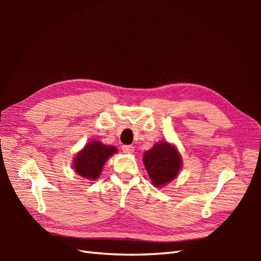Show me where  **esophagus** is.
I'll list each match as a JSON object with an SVG mask.
<instances>
[{"instance_id":"obj_1","label":"esophagus","mask_w":261,"mask_h":261,"mask_svg":"<svg viewBox=\"0 0 261 261\" xmlns=\"http://www.w3.org/2000/svg\"><path fill=\"white\" fill-rule=\"evenodd\" d=\"M122 150L124 153H132L135 151V148L132 146H122Z\"/></svg>"}]
</instances>
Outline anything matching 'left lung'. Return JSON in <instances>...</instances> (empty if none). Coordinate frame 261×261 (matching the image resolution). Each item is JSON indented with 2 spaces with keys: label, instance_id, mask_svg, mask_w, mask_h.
Segmentation results:
<instances>
[{
  "label": "left lung",
  "instance_id": "obj_1",
  "mask_svg": "<svg viewBox=\"0 0 261 261\" xmlns=\"http://www.w3.org/2000/svg\"><path fill=\"white\" fill-rule=\"evenodd\" d=\"M143 165L154 187L163 188L173 181L182 167L178 149L168 141L154 143L151 149L143 153Z\"/></svg>",
  "mask_w": 261,
  "mask_h": 261
}]
</instances>
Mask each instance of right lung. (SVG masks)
<instances>
[{"instance_id": "1", "label": "right lung", "mask_w": 261, "mask_h": 261, "mask_svg": "<svg viewBox=\"0 0 261 261\" xmlns=\"http://www.w3.org/2000/svg\"><path fill=\"white\" fill-rule=\"evenodd\" d=\"M118 153V148L107 146L97 140H91L76 153L73 168L77 175L87 180H95L102 173L107 160Z\"/></svg>"}]
</instances>
